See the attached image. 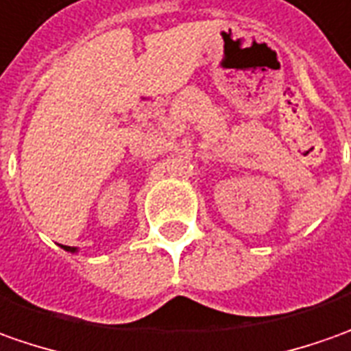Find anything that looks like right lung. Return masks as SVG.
<instances>
[{"mask_svg":"<svg viewBox=\"0 0 351 351\" xmlns=\"http://www.w3.org/2000/svg\"><path fill=\"white\" fill-rule=\"evenodd\" d=\"M64 248H66V250H71V252L75 250V247H66V245H64Z\"/></svg>","mask_w":351,"mask_h":351,"instance_id":"right-lung-1","label":"right lung"}]
</instances>
